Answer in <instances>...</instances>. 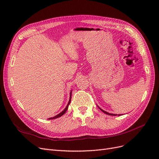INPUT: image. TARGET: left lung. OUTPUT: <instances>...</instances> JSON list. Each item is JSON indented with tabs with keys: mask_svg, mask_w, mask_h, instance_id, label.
Wrapping results in <instances>:
<instances>
[{
	"mask_svg": "<svg viewBox=\"0 0 159 159\" xmlns=\"http://www.w3.org/2000/svg\"><path fill=\"white\" fill-rule=\"evenodd\" d=\"M98 107L99 108V109H100L101 111H103V113H105V114H107V115H113V116H116V115H117V114L115 115V114H113V113H108V112H107V111H104V110H103V109H101L99 106H98ZM121 115V114H120V115Z\"/></svg>",
	"mask_w": 159,
	"mask_h": 159,
	"instance_id": "1",
	"label": "left lung"
}]
</instances>
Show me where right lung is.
<instances>
[{
  "label": "right lung",
  "mask_w": 159,
  "mask_h": 159,
  "mask_svg": "<svg viewBox=\"0 0 159 159\" xmlns=\"http://www.w3.org/2000/svg\"><path fill=\"white\" fill-rule=\"evenodd\" d=\"M71 92H70V100H69V102H68V105H67V106L66 107V108L62 111L61 112V113H60L59 114H57V115H56V116H54V117H50V118H49L48 119H56V118H58V117H61V116H62V115H63L66 112V111L68 110V106H69V105H70V102H71Z\"/></svg>",
  "instance_id": "obj_1"
}]
</instances>
